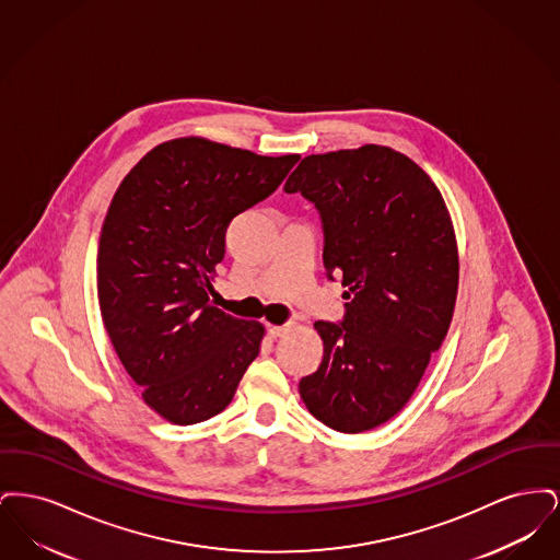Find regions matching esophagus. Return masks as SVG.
Returning <instances> with one entry per match:
<instances>
[{
  "instance_id": "obj_1",
  "label": "esophagus",
  "mask_w": 560,
  "mask_h": 560,
  "mask_svg": "<svg viewBox=\"0 0 560 560\" xmlns=\"http://www.w3.org/2000/svg\"><path fill=\"white\" fill-rule=\"evenodd\" d=\"M293 327H295V323H285V325H270V327H268V334H270V338H281V336L290 334Z\"/></svg>"
}]
</instances>
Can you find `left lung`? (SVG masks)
<instances>
[{"instance_id": "obj_1", "label": "left lung", "mask_w": 560, "mask_h": 560, "mask_svg": "<svg viewBox=\"0 0 560 560\" xmlns=\"http://www.w3.org/2000/svg\"><path fill=\"white\" fill-rule=\"evenodd\" d=\"M285 192L319 210L323 262L347 288L345 320L315 323L323 361L300 397L325 427L372 430L411 399L447 336L459 281L452 215L418 163L380 144L304 158Z\"/></svg>"}]
</instances>
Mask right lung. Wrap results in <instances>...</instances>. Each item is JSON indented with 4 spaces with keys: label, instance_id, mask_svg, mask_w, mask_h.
I'll list each match as a JSON object with an SVG mask.
<instances>
[{
    "label": "right lung",
    "instance_id": "add662e5",
    "mask_svg": "<svg viewBox=\"0 0 560 560\" xmlns=\"http://www.w3.org/2000/svg\"><path fill=\"white\" fill-rule=\"evenodd\" d=\"M298 160L174 138L110 199L96 260L101 315L142 400L172 424L226 409L260 352L265 325L213 306V275L231 220L275 192Z\"/></svg>",
    "mask_w": 560,
    "mask_h": 560
}]
</instances>
